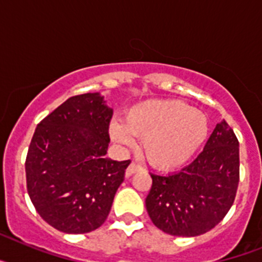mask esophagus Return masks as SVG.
<instances>
[{
	"label": "esophagus",
	"instance_id": "34e87169",
	"mask_svg": "<svg viewBox=\"0 0 262 262\" xmlns=\"http://www.w3.org/2000/svg\"><path fill=\"white\" fill-rule=\"evenodd\" d=\"M140 170H143L142 166L138 165V164H135V163H131L128 165V168L126 169V176H131L136 172H140Z\"/></svg>",
	"mask_w": 262,
	"mask_h": 262
}]
</instances>
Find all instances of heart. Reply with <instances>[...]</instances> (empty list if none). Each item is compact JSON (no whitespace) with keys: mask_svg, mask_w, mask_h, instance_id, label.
<instances>
[{"mask_svg":"<svg viewBox=\"0 0 262 262\" xmlns=\"http://www.w3.org/2000/svg\"><path fill=\"white\" fill-rule=\"evenodd\" d=\"M209 119L178 99H147L131 106L124 122L108 124L111 139L122 147L142 138L144 156L155 168L170 170L186 164L209 136Z\"/></svg>","mask_w":262,"mask_h":262,"instance_id":"obj_1","label":"heart"}]
</instances>
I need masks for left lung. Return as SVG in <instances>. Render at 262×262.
Masks as SVG:
<instances>
[{
	"instance_id": "left-lung-1",
	"label": "left lung",
	"mask_w": 262,
	"mask_h": 262,
	"mask_svg": "<svg viewBox=\"0 0 262 262\" xmlns=\"http://www.w3.org/2000/svg\"><path fill=\"white\" fill-rule=\"evenodd\" d=\"M239 166V142L223 119L193 163L172 174L151 173L152 187L145 198L151 221L173 236L210 231L235 201Z\"/></svg>"
}]
</instances>
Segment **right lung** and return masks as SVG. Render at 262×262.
<instances>
[{
    "label": "right lung",
    "instance_id": "add662e5",
    "mask_svg": "<svg viewBox=\"0 0 262 262\" xmlns=\"http://www.w3.org/2000/svg\"><path fill=\"white\" fill-rule=\"evenodd\" d=\"M113 108L99 93L68 98L36 126L26 159L27 191L36 211L66 233L105 223L129 160L106 157Z\"/></svg>",
    "mask_w": 262,
    "mask_h": 262
}]
</instances>
